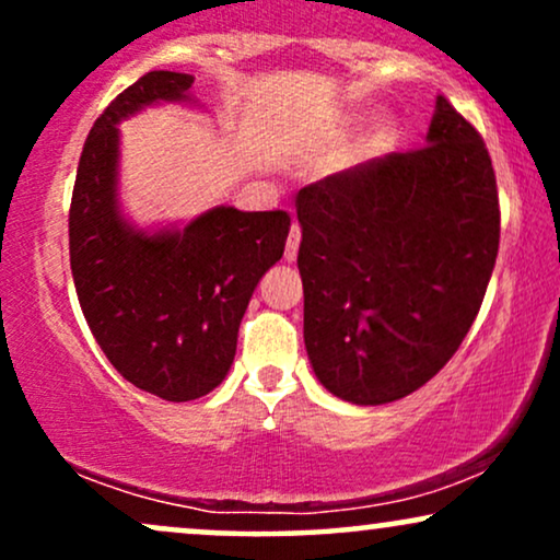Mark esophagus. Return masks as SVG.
I'll list each match as a JSON object with an SVG mask.
<instances>
[{
    "label": "esophagus",
    "mask_w": 560,
    "mask_h": 560,
    "mask_svg": "<svg viewBox=\"0 0 560 560\" xmlns=\"http://www.w3.org/2000/svg\"><path fill=\"white\" fill-rule=\"evenodd\" d=\"M298 249H300V226H298V223H292V231H289L287 249H284V260L287 262L298 260Z\"/></svg>",
    "instance_id": "obj_1"
}]
</instances>
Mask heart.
Masks as SVG:
<instances>
[{
    "instance_id": "1",
    "label": "heart",
    "mask_w": 560,
    "mask_h": 560,
    "mask_svg": "<svg viewBox=\"0 0 560 560\" xmlns=\"http://www.w3.org/2000/svg\"><path fill=\"white\" fill-rule=\"evenodd\" d=\"M347 126H342V131H345ZM392 141H395V126H392V120L389 118H378L374 126L369 128V133H365V137L361 139V144H358V150H355V158H374V155H378V152H384V150H389L392 147Z\"/></svg>"
}]
</instances>
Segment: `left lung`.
<instances>
[{
    "label": "left lung",
    "mask_w": 560,
    "mask_h": 560,
    "mask_svg": "<svg viewBox=\"0 0 560 560\" xmlns=\"http://www.w3.org/2000/svg\"><path fill=\"white\" fill-rule=\"evenodd\" d=\"M305 350L355 405L410 395L455 355L498 258V184L485 141L436 96L427 147L300 189Z\"/></svg>",
    "instance_id": "obj_1"
}]
</instances>
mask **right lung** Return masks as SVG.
I'll use <instances>...</instances> for the list:
<instances>
[{"instance_id": "obj_1", "label": "right lung", "mask_w": 560, "mask_h": 560, "mask_svg": "<svg viewBox=\"0 0 560 560\" xmlns=\"http://www.w3.org/2000/svg\"><path fill=\"white\" fill-rule=\"evenodd\" d=\"M195 75L152 70L110 102L83 144L70 202V271L96 345L126 382L171 402L213 392L236 355L249 298L284 255V210L231 205L139 229L120 208V120L189 102Z\"/></svg>"}]
</instances>
